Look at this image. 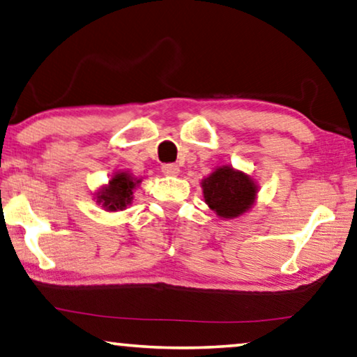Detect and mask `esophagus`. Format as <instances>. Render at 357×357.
<instances>
[{
    "mask_svg": "<svg viewBox=\"0 0 357 357\" xmlns=\"http://www.w3.org/2000/svg\"><path fill=\"white\" fill-rule=\"evenodd\" d=\"M162 173L167 174V176H176L179 173V167L176 163H165L162 165Z\"/></svg>",
    "mask_w": 357,
    "mask_h": 357,
    "instance_id": "esophagus-1",
    "label": "esophagus"
}]
</instances>
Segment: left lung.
<instances>
[{"mask_svg":"<svg viewBox=\"0 0 357 357\" xmlns=\"http://www.w3.org/2000/svg\"><path fill=\"white\" fill-rule=\"evenodd\" d=\"M205 204L220 218H237L252 208L257 184L248 174L232 167H220L202 181Z\"/></svg>","mask_w":357,"mask_h":357,"instance_id":"obj_1","label":"left lung"}]
</instances>
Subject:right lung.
Masks as SVG:
<instances>
[{
	"label": "right lung",
	"instance_id": "obj_1",
	"mask_svg": "<svg viewBox=\"0 0 357 357\" xmlns=\"http://www.w3.org/2000/svg\"><path fill=\"white\" fill-rule=\"evenodd\" d=\"M141 183V179L132 178L130 173L119 172L114 174V178L109 181V184L105 185L96 194L98 204L104 206L109 211L116 210H125L132 200V190L137 184Z\"/></svg>",
	"mask_w": 357,
	"mask_h": 357
}]
</instances>
